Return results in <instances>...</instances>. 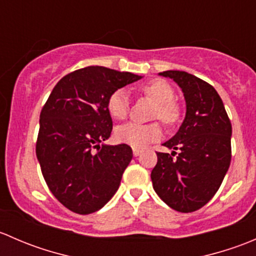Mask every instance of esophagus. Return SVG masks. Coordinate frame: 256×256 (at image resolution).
<instances>
[{
	"mask_svg": "<svg viewBox=\"0 0 256 256\" xmlns=\"http://www.w3.org/2000/svg\"><path fill=\"white\" fill-rule=\"evenodd\" d=\"M132 152H134V156L138 157V156H140L141 152H142V151H141L140 148H134V150H132Z\"/></svg>",
	"mask_w": 256,
	"mask_h": 256,
	"instance_id": "1",
	"label": "esophagus"
}]
</instances>
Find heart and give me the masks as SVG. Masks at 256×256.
Here are the masks:
<instances>
[{
	"label": "heart",
	"instance_id": "obj_1",
	"mask_svg": "<svg viewBox=\"0 0 256 256\" xmlns=\"http://www.w3.org/2000/svg\"><path fill=\"white\" fill-rule=\"evenodd\" d=\"M141 92L151 98L157 102L154 108V118H160L167 126H174L180 118V106L174 102L176 98L174 88L161 79L151 80L140 88ZM106 109L112 118L124 120L130 112V98L128 92L122 88L114 90L108 96ZM164 130L160 122L141 124L128 122L120 125L115 130V138L118 142H122L135 148H141L146 144L161 140Z\"/></svg>",
	"mask_w": 256,
	"mask_h": 256
}]
</instances>
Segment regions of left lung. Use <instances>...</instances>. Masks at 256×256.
I'll return each mask as SVG.
<instances>
[{"label": "left lung", "mask_w": 256, "mask_h": 256, "mask_svg": "<svg viewBox=\"0 0 256 256\" xmlns=\"http://www.w3.org/2000/svg\"><path fill=\"white\" fill-rule=\"evenodd\" d=\"M160 74L180 85L187 112L178 132L164 144L180 152H156L152 184L168 207L190 213L207 204L223 182L232 160V124L220 96L207 82L180 70Z\"/></svg>", "instance_id": "obj_1"}]
</instances>
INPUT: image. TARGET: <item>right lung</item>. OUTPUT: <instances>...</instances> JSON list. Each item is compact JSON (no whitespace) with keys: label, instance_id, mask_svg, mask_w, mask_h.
I'll list each match as a JSON object with an SVG mask.
<instances>
[{"label":"right lung","instance_id":"1","mask_svg":"<svg viewBox=\"0 0 256 256\" xmlns=\"http://www.w3.org/2000/svg\"><path fill=\"white\" fill-rule=\"evenodd\" d=\"M138 79L105 66L78 69L56 82L42 108L36 154L49 190L69 210L94 213L118 190L132 150L99 144L112 131L106 100Z\"/></svg>","mask_w":256,"mask_h":256}]
</instances>
